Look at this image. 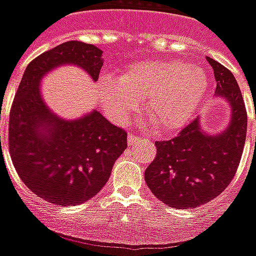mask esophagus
Returning <instances> with one entry per match:
<instances>
[{
  "instance_id": "obj_1",
  "label": "esophagus",
  "mask_w": 256,
  "mask_h": 256,
  "mask_svg": "<svg viewBox=\"0 0 256 256\" xmlns=\"http://www.w3.org/2000/svg\"><path fill=\"white\" fill-rule=\"evenodd\" d=\"M126 139H128V144H134V143H136V142L140 140V138H139V136L134 135L132 132H130V134H128V138H126Z\"/></svg>"
}]
</instances>
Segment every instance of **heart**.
I'll return each instance as SVG.
<instances>
[{
  "mask_svg": "<svg viewBox=\"0 0 256 256\" xmlns=\"http://www.w3.org/2000/svg\"><path fill=\"white\" fill-rule=\"evenodd\" d=\"M208 87L206 70L177 60L152 58L132 64L117 79L102 78L98 100L117 121H126L144 102L158 132L180 130L191 120Z\"/></svg>",
  "mask_w": 256,
  "mask_h": 256,
  "instance_id": "1",
  "label": "heart"
}]
</instances>
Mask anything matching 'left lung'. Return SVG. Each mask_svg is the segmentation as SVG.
Here are the masks:
<instances>
[{
	"label": "left lung",
	"instance_id": "1",
	"mask_svg": "<svg viewBox=\"0 0 256 256\" xmlns=\"http://www.w3.org/2000/svg\"><path fill=\"white\" fill-rule=\"evenodd\" d=\"M214 69L216 96L230 106L229 124L220 134H206L200 117L170 140L156 142V156L144 172L151 192L173 208L202 206L230 184L243 154L247 112L232 72L207 57Z\"/></svg>",
	"mask_w": 256,
	"mask_h": 256
}]
</instances>
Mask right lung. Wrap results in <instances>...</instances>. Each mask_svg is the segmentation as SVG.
I'll return each mask as SVG.
<instances>
[{
  "label": "right lung",
  "mask_w": 256,
  "mask_h": 256,
  "mask_svg": "<svg viewBox=\"0 0 256 256\" xmlns=\"http://www.w3.org/2000/svg\"><path fill=\"white\" fill-rule=\"evenodd\" d=\"M61 65H78L96 82L102 50L69 40L32 60L24 70L9 114V151L18 177L49 203L74 206L105 186L126 148V132L96 110L65 120L46 105L40 82Z\"/></svg>",
  "instance_id": "1"
}]
</instances>
